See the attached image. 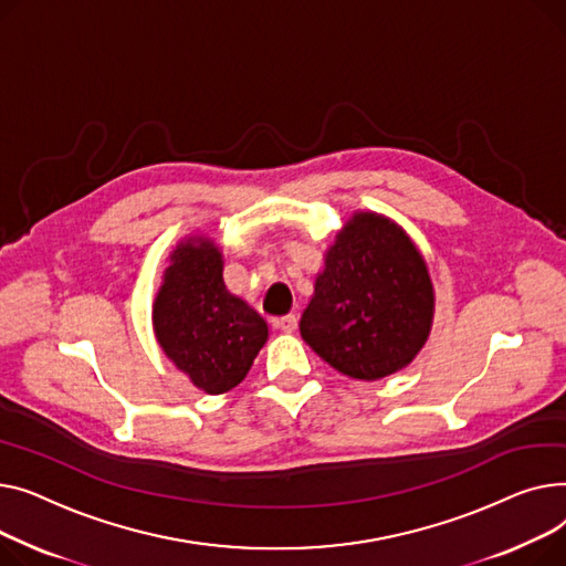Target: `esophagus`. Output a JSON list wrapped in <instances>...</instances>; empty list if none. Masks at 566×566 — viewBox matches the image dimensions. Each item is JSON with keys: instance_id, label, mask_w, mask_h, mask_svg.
Listing matches in <instances>:
<instances>
[{"instance_id": "esophagus-1", "label": "esophagus", "mask_w": 566, "mask_h": 566, "mask_svg": "<svg viewBox=\"0 0 566 566\" xmlns=\"http://www.w3.org/2000/svg\"><path fill=\"white\" fill-rule=\"evenodd\" d=\"M296 317L294 315H285V317H276L274 319V326L279 328V331H283V334H294L296 331Z\"/></svg>"}]
</instances>
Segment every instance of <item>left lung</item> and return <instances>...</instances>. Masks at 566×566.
<instances>
[{
	"label": "left lung",
	"mask_w": 566,
	"mask_h": 566,
	"mask_svg": "<svg viewBox=\"0 0 566 566\" xmlns=\"http://www.w3.org/2000/svg\"><path fill=\"white\" fill-rule=\"evenodd\" d=\"M434 304L427 262L407 230L386 214L356 210L324 253L298 331L331 368L377 381L420 354Z\"/></svg>",
	"instance_id": "left-lung-1"
}]
</instances>
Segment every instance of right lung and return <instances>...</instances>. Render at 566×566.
Returning a JSON list of instances; mask_svg holds the SVG:
<instances>
[{"label": "right lung", "mask_w": 566, "mask_h": 566, "mask_svg": "<svg viewBox=\"0 0 566 566\" xmlns=\"http://www.w3.org/2000/svg\"><path fill=\"white\" fill-rule=\"evenodd\" d=\"M155 338L176 368L208 395L249 375L270 326L223 283V253L206 232H191L169 253L153 302Z\"/></svg>", "instance_id": "obj_1"}]
</instances>
